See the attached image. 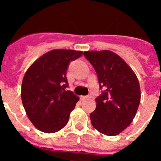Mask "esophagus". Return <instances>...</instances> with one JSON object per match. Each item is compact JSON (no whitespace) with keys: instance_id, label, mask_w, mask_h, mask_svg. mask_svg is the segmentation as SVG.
<instances>
[{"instance_id":"esophagus-1","label":"esophagus","mask_w":161,"mask_h":161,"mask_svg":"<svg viewBox=\"0 0 161 161\" xmlns=\"http://www.w3.org/2000/svg\"><path fill=\"white\" fill-rule=\"evenodd\" d=\"M91 97L89 96V95H88V96H80V100L84 101L85 100V99H88V98H90Z\"/></svg>"}]
</instances>
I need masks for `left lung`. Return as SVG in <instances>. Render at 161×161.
I'll return each instance as SVG.
<instances>
[{
    "mask_svg": "<svg viewBox=\"0 0 161 161\" xmlns=\"http://www.w3.org/2000/svg\"><path fill=\"white\" fill-rule=\"evenodd\" d=\"M84 55L94 68L102 90L90 114L92 125L106 136L119 135L131 123L139 107L141 95L137 76L110 51H89Z\"/></svg>",
    "mask_w": 161,
    "mask_h": 161,
    "instance_id": "left-lung-1",
    "label": "left lung"
}]
</instances>
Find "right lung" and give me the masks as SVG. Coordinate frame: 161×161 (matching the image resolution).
Returning a JSON list of instances; mask_svg holds the SVG:
<instances>
[{
  "label": "right lung",
  "mask_w": 161,
  "mask_h": 161,
  "mask_svg": "<svg viewBox=\"0 0 161 161\" xmlns=\"http://www.w3.org/2000/svg\"><path fill=\"white\" fill-rule=\"evenodd\" d=\"M73 50H52L25 72L21 97L27 117L38 130L54 133L64 127L79 97L67 90L70 62L82 55Z\"/></svg>",
  "instance_id": "obj_1"
}]
</instances>
